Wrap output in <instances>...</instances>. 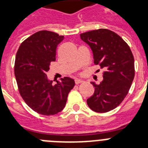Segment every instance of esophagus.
Here are the masks:
<instances>
[{
    "instance_id": "34e87169",
    "label": "esophagus",
    "mask_w": 148,
    "mask_h": 148,
    "mask_svg": "<svg viewBox=\"0 0 148 148\" xmlns=\"http://www.w3.org/2000/svg\"><path fill=\"white\" fill-rule=\"evenodd\" d=\"M82 82H83V81L81 80V79H78V78H76V79L75 80V84H79L82 83Z\"/></svg>"
}]
</instances>
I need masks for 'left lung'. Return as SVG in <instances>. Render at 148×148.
<instances>
[{
    "label": "left lung",
    "mask_w": 148,
    "mask_h": 148,
    "mask_svg": "<svg viewBox=\"0 0 148 148\" xmlns=\"http://www.w3.org/2000/svg\"><path fill=\"white\" fill-rule=\"evenodd\" d=\"M92 51L94 64L105 70L93 95L87 99L89 108L106 113L117 108L127 95L135 75L134 58L129 46L116 32L99 29L80 35Z\"/></svg>",
    "instance_id": "obj_1"
}]
</instances>
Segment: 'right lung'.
I'll return each instance as SVG.
<instances>
[{
    "label": "right lung",
    "mask_w": 148,
    "mask_h": 148,
    "mask_svg": "<svg viewBox=\"0 0 148 148\" xmlns=\"http://www.w3.org/2000/svg\"><path fill=\"white\" fill-rule=\"evenodd\" d=\"M63 40V35L42 30L22 42L17 52L15 75L19 92L26 104L39 114L50 116L61 112L75 86L70 77L53 84L47 75L50 63L56 61V47Z\"/></svg>",
    "instance_id": "add662e5"
}]
</instances>
